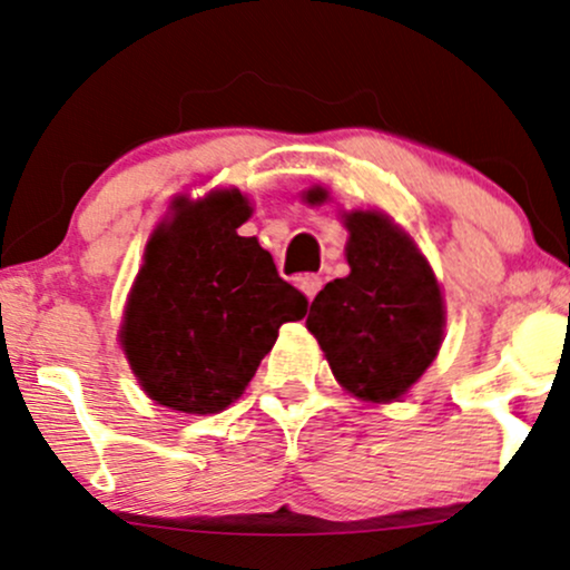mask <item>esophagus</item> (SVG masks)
I'll return each mask as SVG.
<instances>
[{"mask_svg":"<svg viewBox=\"0 0 570 570\" xmlns=\"http://www.w3.org/2000/svg\"><path fill=\"white\" fill-rule=\"evenodd\" d=\"M321 286H324V281H321V276H313V273H311V276L299 278V289L305 292V297L311 299V303L315 299V294L321 292Z\"/></svg>","mask_w":570,"mask_h":570,"instance_id":"esophagus-1","label":"esophagus"}]
</instances>
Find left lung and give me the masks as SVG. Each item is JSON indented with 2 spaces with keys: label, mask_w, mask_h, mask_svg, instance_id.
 Returning <instances> with one entry per match:
<instances>
[{
  "label": "left lung",
  "mask_w": 570,
  "mask_h": 570,
  "mask_svg": "<svg viewBox=\"0 0 570 570\" xmlns=\"http://www.w3.org/2000/svg\"><path fill=\"white\" fill-rule=\"evenodd\" d=\"M321 202L324 188L307 190V204ZM345 228L351 276L318 292L307 328L342 387L363 401H395L441 347V286L416 244L385 215L351 212Z\"/></svg>",
  "instance_id": "8db88e82"
}]
</instances>
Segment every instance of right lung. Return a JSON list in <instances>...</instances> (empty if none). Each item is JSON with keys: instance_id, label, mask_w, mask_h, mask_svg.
Here are the masks:
<instances>
[{"instance_id": "right-lung-1", "label": "right lung", "mask_w": 570, "mask_h": 570, "mask_svg": "<svg viewBox=\"0 0 570 570\" xmlns=\"http://www.w3.org/2000/svg\"><path fill=\"white\" fill-rule=\"evenodd\" d=\"M238 190L180 198L154 230L121 326V345L146 393L183 414H217L244 395L278 328L307 297L278 276Z\"/></svg>"}]
</instances>
